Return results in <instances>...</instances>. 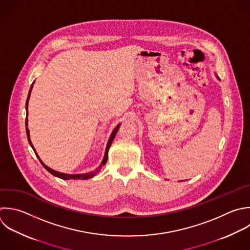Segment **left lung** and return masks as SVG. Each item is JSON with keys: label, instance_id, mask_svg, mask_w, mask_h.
<instances>
[{"label": "left lung", "instance_id": "8db88e82", "mask_svg": "<svg viewBox=\"0 0 250 250\" xmlns=\"http://www.w3.org/2000/svg\"><path fill=\"white\" fill-rule=\"evenodd\" d=\"M218 79H219V78H218Z\"/></svg>", "mask_w": 250, "mask_h": 250}]
</instances>
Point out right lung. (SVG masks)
<instances>
[{
    "label": "right lung",
    "mask_w": 250,
    "mask_h": 250,
    "mask_svg": "<svg viewBox=\"0 0 250 250\" xmlns=\"http://www.w3.org/2000/svg\"><path fill=\"white\" fill-rule=\"evenodd\" d=\"M34 83V82H33ZM32 87H33V85L31 86V88H30V90H29V94H28V97H27V101H26V104H25V107H26V110L28 109V101H29V98H30V94H31V90H32ZM25 125H26V134H27V138H28V142H29V144H30V146H32V148L34 149V151H35V148H34V146H33V145H32V143H31V141H30V135H29V130H28V128H27V125H28V119L26 118L25 119ZM119 126H120V124L119 125H117V127L113 130V132L111 133V135H110V138H109V140H108V143H107V146H106V148H105V152H104V159H103V161H102V163H101V165L95 170V171H91V172H89V173H85V174H64V173H61V172H58V171H55V170H53V169H51L50 167H48L47 165H45L44 163H43V161L40 159V157L38 156V154H37V152L35 151V154L37 155V157H38V159L40 160V162L42 163V165L46 168V170H48L52 175H54V176H56V177H59V178H61V179H63V180H87V179H90V178H92V177H94L100 170H101V168L106 163V161H107V153H108V149H109V147H110V146H111V144H112V142H113V140H114V137H115V135H116V133H117V131H118V129H119Z\"/></svg>",
    "instance_id": "1"
}]
</instances>
